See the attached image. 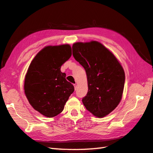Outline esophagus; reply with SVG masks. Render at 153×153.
Instances as JSON below:
<instances>
[{
    "mask_svg": "<svg viewBox=\"0 0 153 153\" xmlns=\"http://www.w3.org/2000/svg\"><path fill=\"white\" fill-rule=\"evenodd\" d=\"M74 90H76V88H77V86H76V85H74Z\"/></svg>",
    "mask_w": 153,
    "mask_h": 153,
    "instance_id": "1",
    "label": "esophagus"
}]
</instances>
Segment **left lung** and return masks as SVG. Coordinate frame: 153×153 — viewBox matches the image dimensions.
Here are the masks:
<instances>
[{"mask_svg": "<svg viewBox=\"0 0 153 153\" xmlns=\"http://www.w3.org/2000/svg\"><path fill=\"white\" fill-rule=\"evenodd\" d=\"M73 55L86 73L88 90L82 100L84 105L96 117L107 116L122 98L123 67L110 51L96 41L74 43Z\"/></svg>", "mask_w": 153, "mask_h": 153, "instance_id": "8db88e82", "label": "left lung"}]
</instances>
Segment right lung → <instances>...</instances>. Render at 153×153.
<instances>
[{"mask_svg": "<svg viewBox=\"0 0 153 153\" xmlns=\"http://www.w3.org/2000/svg\"><path fill=\"white\" fill-rule=\"evenodd\" d=\"M72 55L68 44L47 46L31 62L25 76L24 92L30 105L48 117L63 110L74 86L65 79L61 67Z\"/></svg>", "mask_w": 153, "mask_h": 153, "instance_id": "right-lung-1", "label": "right lung"}]
</instances>
